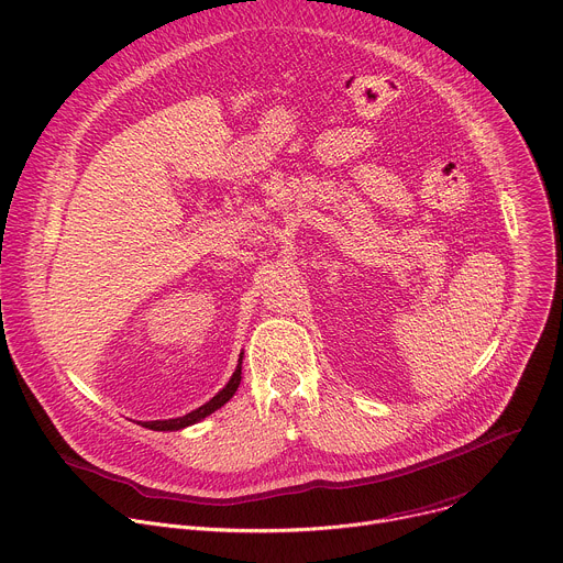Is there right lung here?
Here are the masks:
<instances>
[{"instance_id":"right-lung-1","label":"right lung","mask_w":563,"mask_h":563,"mask_svg":"<svg viewBox=\"0 0 563 563\" xmlns=\"http://www.w3.org/2000/svg\"><path fill=\"white\" fill-rule=\"evenodd\" d=\"M240 361H243V356H240ZM243 372H240V363H238V367H235V372H233V376H231V380L222 387V391H218L209 404H205L202 408H198V410H194V412H189V415H185V417H180V419H169V421H146L144 423V428H148V430H180V428H187V426H194V423H198L200 419H205V417H209L211 412H216L218 408H222L227 400L235 394V389H238V385H240V376Z\"/></svg>"}]
</instances>
